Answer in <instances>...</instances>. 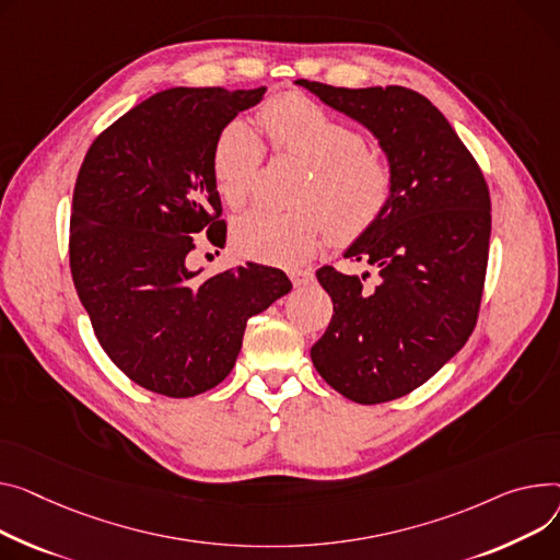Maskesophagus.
I'll return each mask as SVG.
<instances>
[{"label":"esophagus","instance_id":"34e87169","mask_svg":"<svg viewBox=\"0 0 560 560\" xmlns=\"http://www.w3.org/2000/svg\"><path fill=\"white\" fill-rule=\"evenodd\" d=\"M288 277H290V281H292V285H296V288H302V285H308L313 279H315V275H313V270H290L288 272Z\"/></svg>","mask_w":560,"mask_h":560}]
</instances>
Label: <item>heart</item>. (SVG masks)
Instances as JSON below:
<instances>
[{
  "instance_id": "heart-1",
  "label": "heart",
  "mask_w": 560,
  "mask_h": 560,
  "mask_svg": "<svg viewBox=\"0 0 560 560\" xmlns=\"http://www.w3.org/2000/svg\"><path fill=\"white\" fill-rule=\"evenodd\" d=\"M279 155L311 166L296 196L300 211L254 207L232 225L234 249L258 264L294 266L311 258L322 243H351L385 213L394 194V175L381 155L366 151L360 130L335 119L313 98L288 92L270 98L258 112ZM264 143L243 121L220 130L211 173L215 191L230 207H241L264 164Z\"/></svg>"
}]
</instances>
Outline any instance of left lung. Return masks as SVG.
<instances>
[{
  "label": "left lung",
  "mask_w": 560,
  "mask_h": 560,
  "mask_svg": "<svg viewBox=\"0 0 560 560\" xmlns=\"http://www.w3.org/2000/svg\"><path fill=\"white\" fill-rule=\"evenodd\" d=\"M294 83L374 135L394 175L389 207L345 249L376 268V285H364L369 272L319 268L332 317L311 349L335 392L360 405L387 402L430 381L470 338L489 264V186L419 92Z\"/></svg>",
  "instance_id": "1"
}]
</instances>
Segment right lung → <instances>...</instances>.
<instances>
[{
	"label": "right lung",
	"instance_id": "obj_1",
	"mask_svg": "<svg viewBox=\"0 0 560 560\" xmlns=\"http://www.w3.org/2000/svg\"><path fill=\"white\" fill-rule=\"evenodd\" d=\"M268 88H171L103 130L73 189L69 266L98 345L139 387L171 398L230 376L245 324L292 283L258 264L200 277L189 260L228 225L211 173L213 143Z\"/></svg>",
	"mask_w": 560,
	"mask_h": 560
}]
</instances>
